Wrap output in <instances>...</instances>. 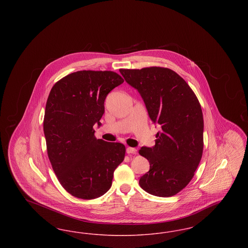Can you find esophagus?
I'll return each instance as SVG.
<instances>
[{"mask_svg": "<svg viewBox=\"0 0 248 248\" xmlns=\"http://www.w3.org/2000/svg\"><path fill=\"white\" fill-rule=\"evenodd\" d=\"M137 150L135 149V148H131V147H128L127 149H126V153L128 154H137Z\"/></svg>", "mask_w": 248, "mask_h": 248, "instance_id": "1", "label": "esophagus"}]
</instances>
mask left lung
Listing matches in <instances>:
<instances>
[{
  "mask_svg": "<svg viewBox=\"0 0 248 248\" xmlns=\"http://www.w3.org/2000/svg\"><path fill=\"white\" fill-rule=\"evenodd\" d=\"M125 82L142 96L148 113L160 125L155 146L139 154L150 163L140 179L142 189L170 197L184 189L194 176L203 150V118L199 100L189 84L167 68L121 69Z\"/></svg>",
  "mask_w": 248,
  "mask_h": 248,
  "instance_id": "1",
  "label": "left lung"
}]
</instances>
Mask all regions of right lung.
<instances>
[{"mask_svg": "<svg viewBox=\"0 0 248 248\" xmlns=\"http://www.w3.org/2000/svg\"><path fill=\"white\" fill-rule=\"evenodd\" d=\"M124 83L110 71H80L54 84L44 119L48 158L61 186L74 197L91 200L111 187L125 147L94 137L107 94Z\"/></svg>", "mask_w": 248, "mask_h": 248, "instance_id": "obj_1", "label": "right lung"}]
</instances>
